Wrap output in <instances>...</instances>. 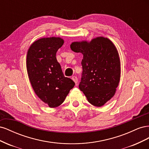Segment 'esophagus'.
<instances>
[{
    "mask_svg": "<svg viewBox=\"0 0 149 149\" xmlns=\"http://www.w3.org/2000/svg\"><path fill=\"white\" fill-rule=\"evenodd\" d=\"M72 79H73V81L76 83V84H77V83H78V78L76 77V76H73V77H72Z\"/></svg>",
    "mask_w": 149,
    "mask_h": 149,
    "instance_id": "34e87169",
    "label": "esophagus"
}]
</instances>
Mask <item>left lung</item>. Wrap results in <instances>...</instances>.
<instances>
[{
    "instance_id": "left-lung-1",
    "label": "left lung",
    "mask_w": 149,
    "mask_h": 149,
    "mask_svg": "<svg viewBox=\"0 0 149 149\" xmlns=\"http://www.w3.org/2000/svg\"><path fill=\"white\" fill-rule=\"evenodd\" d=\"M70 48L83 54L79 89L92 105L103 106L113 97L120 81V63L116 47L108 38L97 37L89 43L73 42Z\"/></svg>"
}]
</instances>
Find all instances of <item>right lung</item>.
<instances>
[{
    "label": "right lung",
    "instance_id": "1",
    "mask_svg": "<svg viewBox=\"0 0 149 149\" xmlns=\"http://www.w3.org/2000/svg\"><path fill=\"white\" fill-rule=\"evenodd\" d=\"M59 37L43 38L35 42L26 55V69L36 94L49 107H56L65 101L75 85L65 77L56 54L63 45Z\"/></svg>",
    "mask_w": 149,
    "mask_h": 149
}]
</instances>
